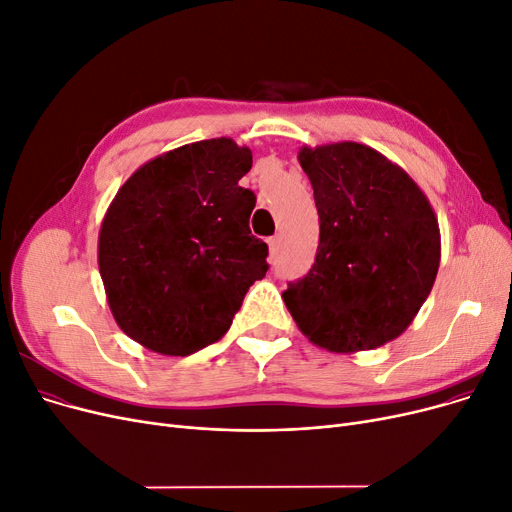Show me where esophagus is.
Returning a JSON list of instances; mask_svg holds the SVG:
<instances>
[{
  "label": "esophagus",
  "mask_w": 512,
  "mask_h": 512,
  "mask_svg": "<svg viewBox=\"0 0 512 512\" xmlns=\"http://www.w3.org/2000/svg\"><path fill=\"white\" fill-rule=\"evenodd\" d=\"M269 250H271V256L277 254V250H279V237H271L269 239Z\"/></svg>",
  "instance_id": "34e87169"
}]
</instances>
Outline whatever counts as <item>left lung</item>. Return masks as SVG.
<instances>
[{"mask_svg": "<svg viewBox=\"0 0 512 512\" xmlns=\"http://www.w3.org/2000/svg\"><path fill=\"white\" fill-rule=\"evenodd\" d=\"M321 239L306 277L283 302L314 346L335 354L400 337L440 269L437 216L402 166L356 141L300 148Z\"/></svg>", "mask_w": 512, "mask_h": 512, "instance_id": "obj_1", "label": "left lung"}]
</instances>
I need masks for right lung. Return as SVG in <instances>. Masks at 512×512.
Returning <instances> with one entry per match:
<instances>
[{
	"label": "right lung",
	"mask_w": 512,
	"mask_h": 512,
	"mask_svg": "<svg viewBox=\"0 0 512 512\" xmlns=\"http://www.w3.org/2000/svg\"><path fill=\"white\" fill-rule=\"evenodd\" d=\"M250 168L246 145L204 139L141 164L116 191L97 264L116 325L143 348L189 356L214 344L266 275L256 196L237 185Z\"/></svg>",
	"instance_id": "obj_1"
}]
</instances>
